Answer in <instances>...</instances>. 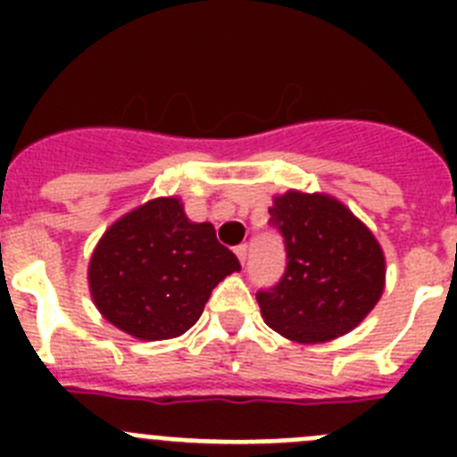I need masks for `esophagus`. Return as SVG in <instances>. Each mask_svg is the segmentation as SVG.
Segmentation results:
<instances>
[{
  "instance_id": "34e87169",
  "label": "esophagus",
  "mask_w": 457,
  "mask_h": 457,
  "mask_svg": "<svg viewBox=\"0 0 457 457\" xmlns=\"http://www.w3.org/2000/svg\"><path fill=\"white\" fill-rule=\"evenodd\" d=\"M247 252H249L247 245H237V247H236V256L240 258L242 265H245V261H247Z\"/></svg>"
}]
</instances>
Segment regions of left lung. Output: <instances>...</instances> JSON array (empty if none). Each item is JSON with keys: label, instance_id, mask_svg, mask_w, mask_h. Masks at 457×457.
<instances>
[{"label": "left lung", "instance_id": "left-lung-1", "mask_svg": "<svg viewBox=\"0 0 457 457\" xmlns=\"http://www.w3.org/2000/svg\"><path fill=\"white\" fill-rule=\"evenodd\" d=\"M281 236V278L256 293L261 316L297 343L348 334L385 288V256L373 233L348 208L322 194L286 192L270 208Z\"/></svg>", "mask_w": 457, "mask_h": 457}]
</instances>
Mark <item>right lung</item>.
<instances>
[{"label": "right lung", "mask_w": 457, "mask_h": 457, "mask_svg": "<svg viewBox=\"0 0 457 457\" xmlns=\"http://www.w3.org/2000/svg\"><path fill=\"white\" fill-rule=\"evenodd\" d=\"M240 261L212 224H194L179 199H155L109 226L91 256L93 302L112 325L144 341L187 332L210 293Z\"/></svg>", "instance_id": "1"}]
</instances>
